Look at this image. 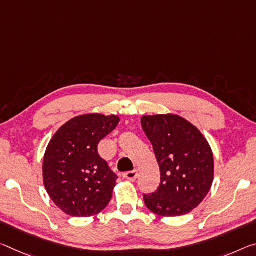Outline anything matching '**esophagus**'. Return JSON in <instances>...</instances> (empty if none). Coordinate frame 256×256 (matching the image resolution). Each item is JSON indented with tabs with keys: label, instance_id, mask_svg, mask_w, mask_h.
Segmentation results:
<instances>
[{
	"label": "esophagus",
	"instance_id": "obj_1",
	"mask_svg": "<svg viewBox=\"0 0 256 256\" xmlns=\"http://www.w3.org/2000/svg\"><path fill=\"white\" fill-rule=\"evenodd\" d=\"M123 176L125 178V179H128L130 181H134L138 178V171H136V170H133V171H128L126 173H124Z\"/></svg>",
	"mask_w": 256,
	"mask_h": 256
}]
</instances>
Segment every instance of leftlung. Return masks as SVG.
I'll return each mask as SVG.
<instances>
[{"label":"left lung","instance_id":"1","mask_svg":"<svg viewBox=\"0 0 256 256\" xmlns=\"http://www.w3.org/2000/svg\"><path fill=\"white\" fill-rule=\"evenodd\" d=\"M141 125L152 144L160 170L155 192L144 204L162 216L192 212L208 194L214 179V158L200 130L178 115L144 116Z\"/></svg>","mask_w":256,"mask_h":256}]
</instances>
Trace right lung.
<instances>
[{
    "mask_svg": "<svg viewBox=\"0 0 256 256\" xmlns=\"http://www.w3.org/2000/svg\"><path fill=\"white\" fill-rule=\"evenodd\" d=\"M120 117L86 114L64 124L48 144L44 186L52 202L70 216H92L112 200L117 176L100 157L98 144Z\"/></svg>",
    "mask_w": 256,
    "mask_h": 256,
    "instance_id": "1",
    "label": "right lung"
}]
</instances>
